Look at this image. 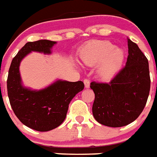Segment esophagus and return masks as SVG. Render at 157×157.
<instances>
[{
    "label": "esophagus",
    "mask_w": 157,
    "mask_h": 157,
    "mask_svg": "<svg viewBox=\"0 0 157 157\" xmlns=\"http://www.w3.org/2000/svg\"><path fill=\"white\" fill-rule=\"evenodd\" d=\"M83 82H84V84H85V86L86 88H89L90 87V80L88 79V78H85V79L83 80Z\"/></svg>",
    "instance_id": "obj_1"
}]
</instances>
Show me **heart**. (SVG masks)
Here are the masks:
<instances>
[{
  "mask_svg": "<svg viewBox=\"0 0 157 157\" xmlns=\"http://www.w3.org/2000/svg\"><path fill=\"white\" fill-rule=\"evenodd\" d=\"M124 52L116 48L106 40H94L82 48L80 58L87 65H95L103 60L100 66V74L109 76L120 68L124 59Z\"/></svg>",
  "mask_w": 157,
  "mask_h": 157,
  "instance_id": "heart-1",
  "label": "heart"
}]
</instances>
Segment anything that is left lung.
<instances>
[{
    "label": "left lung",
    "instance_id": "obj_1",
    "mask_svg": "<svg viewBox=\"0 0 157 157\" xmlns=\"http://www.w3.org/2000/svg\"><path fill=\"white\" fill-rule=\"evenodd\" d=\"M128 56L123 68L109 82H92L95 94L93 115L102 125L127 126L140 116L149 98V62L136 43L127 39Z\"/></svg>",
    "mask_w": 157,
    "mask_h": 157
}]
</instances>
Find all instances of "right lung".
<instances>
[{
	"label": "right lung",
	"instance_id": "obj_1",
	"mask_svg": "<svg viewBox=\"0 0 157 157\" xmlns=\"http://www.w3.org/2000/svg\"><path fill=\"white\" fill-rule=\"evenodd\" d=\"M56 41L39 40L29 41L12 59L7 79V90L14 113L25 126L37 130L48 131L59 127L63 121L71 101L84 89L82 81L58 80L39 91L30 90L22 86L19 63L31 51L51 53Z\"/></svg>",
	"mask_w": 157,
	"mask_h": 157
}]
</instances>
